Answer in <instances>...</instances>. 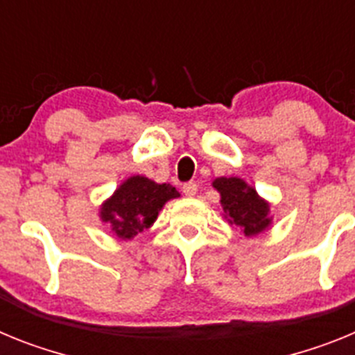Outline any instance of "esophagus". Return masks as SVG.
<instances>
[{
  "label": "esophagus",
  "instance_id": "1",
  "mask_svg": "<svg viewBox=\"0 0 355 355\" xmlns=\"http://www.w3.org/2000/svg\"><path fill=\"white\" fill-rule=\"evenodd\" d=\"M182 189H184V195L186 196H195L196 195V191H198V186H196L195 182H187V184H184V187H182Z\"/></svg>",
  "mask_w": 355,
  "mask_h": 355
}]
</instances>
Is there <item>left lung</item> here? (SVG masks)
<instances>
[{
    "mask_svg": "<svg viewBox=\"0 0 355 355\" xmlns=\"http://www.w3.org/2000/svg\"><path fill=\"white\" fill-rule=\"evenodd\" d=\"M221 196V209L225 220L237 225L245 236H255L271 225L270 203L257 195L243 178L220 177L212 182Z\"/></svg>",
    "mask_w": 355,
    "mask_h": 355,
    "instance_id": "8db88e82",
    "label": "left lung"
}]
</instances>
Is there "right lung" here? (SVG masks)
Segmentation results:
<instances>
[{"instance_id": "add662e5", "label": "right lung", "mask_w": 355, "mask_h": 355, "mask_svg": "<svg viewBox=\"0 0 355 355\" xmlns=\"http://www.w3.org/2000/svg\"><path fill=\"white\" fill-rule=\"evenodd\" d=\"M180 196L169 184H157L143 175L126 178L114 195L100 209L101 221L110 225L121 239H132L144 229H150L160 209L169 200Z\"/></svg>"}]
</instances>
